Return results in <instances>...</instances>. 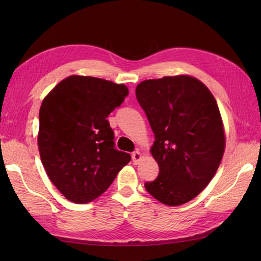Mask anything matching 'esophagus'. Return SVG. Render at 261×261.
I'll return each mask as SVG.
<instances>
[{"label":"esophagus","instance_id":"obj_1","mask_svg":"<svg viewBox=\"0 0 261 261\" xmlns=\"http://www.w3.org/2000/svg\"><path fill=\"white\" fill-rule=\"evenodd\" d=\"M141 158H142V154H141V152H140L139 150H137V151H135V152H132V162H134V164H135V165L139 164V162L141 160Z\"/></svg>","mask_w":261,"mask_h":261}]
</instances>
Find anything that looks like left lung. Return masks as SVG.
<instances>
[{
  "instance_id": "8db88e82",
  "label": "left lung",
  "mask_w": 261,
  "mask_h": 261,
  "mask_svg": "<svg viewBox=\"0 0 261 261\" xmlns=\"http://www.w3.org/2000/svg\"><path fill=\"white\" fill-rule=\"evenodd\" d=\"M136 96L154 135L150 149L159 175L145 182L163 204L177 206L196 197L218 170L225 138L212 93L192 76L141 82Z\"/></svg>"
}]
</instances>
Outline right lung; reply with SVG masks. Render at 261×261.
Returning a JSON list of instances; mask_svg holds the SVG:
<instances>
[{
  "mask_svg": "<svg viewBox=\"0 0 261 261\" xmlns=\"http://www.w3.org/2000/svg\"><path fill=\"white\" fill-rule=\"evenodd\" d=\"M127 94L123 84L73 75L42 101L39 152L48 177L68 201L95 199L131 160L129 153L116 150L107 120Z\"/></svg>",
  "mask_w": 261,
  "mask_h": 261,
  "instance_id": "add662e5",
  "label": "right lung"
}]
</instances>
